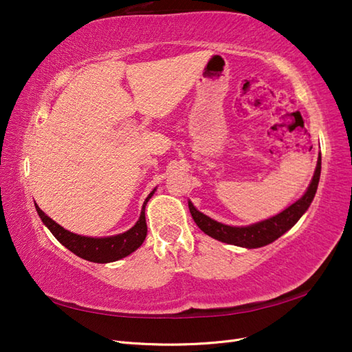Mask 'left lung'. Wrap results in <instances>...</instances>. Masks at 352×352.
<instances>
[{"instance_id":"left-lung-1","label":"left lung","mask_w":352,"mask_h":352,"mask_svg":"<svg viewBox=\"0 0 352 352\" xmlns=\"http://www.w3.org/2000/svg\"><path fill=\"white\" fill-rule=\"evenodd\" d=\"M320 172H322V155L318 154L313 179L304 192V195L300 199H296L294 204L280 211L279 214L257 223H252V225H248V226H229V225H225V223H220L214 219L206 216L204 212L198 211L190 201H188L189 211L190 214H192V219L197 223V226L202 232L207 233L208 236L214 238L220 242L236 245V247H242V248H248V250L260 248L280 238L285 232L289 230L295 223L302 217V214L308 210V207H310V204L314 199V195L317 192L318 180H320Z\"/></svg>"}]
</instances>
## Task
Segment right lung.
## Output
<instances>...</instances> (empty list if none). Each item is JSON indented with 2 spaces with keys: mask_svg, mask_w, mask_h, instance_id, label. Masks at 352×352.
<instances>
[{
  "mask_svg": "<svg viewBox=\"0 0 352 352\" xmlns=\"http://www.w3.org/2000/svg\"><path fill=\"white\" fill-rule=\"evenodd\" d=\"M157 188H154L150 195L144 201V206L141 210V216L138 219L135 225L123 233L113 236H102V238H92V236H82L78 233H73L58 223H56L51 217H48L44 211H42L35 202V208L38 211V216L41 217L42 223L50 229V232L54 235V238L65 247L76 254L78 257L88 260L92 263H113L117 260H122L127 255L136 251L141 247L142 242L146 238V221H145V206L150 198L154 195Z\"/></svg>",
  "mask_w": 352,
  "mask_h": 352,
  "instance_id": "add662e5",
  "label": "right lung"
}]
</instances>
